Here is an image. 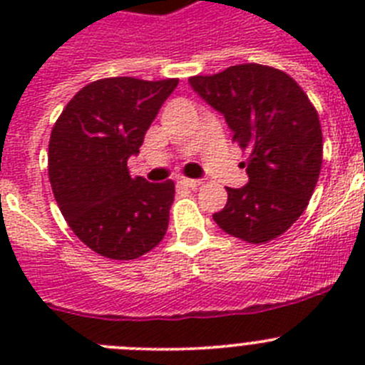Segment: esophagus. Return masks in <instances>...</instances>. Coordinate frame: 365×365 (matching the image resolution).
I'll list each match as a JSON object with an SVG mask.
<instances>
[{
	"label": "esophagus",
	"mask_w": 365,
	"mask_h": 365,
	"mask_svg": "<svg viewBox=\"0 0 365 365\" xmlns=\"http://www.w3.org/2000/svg\"><path fill=\"white\" fill-rule=\"evenodd\" d=\"M179 185L180 186H185V188H197V186L202 185V180L199 179H180L179 180Z\"/></svg>",
	"instance_id": "1"
}]
</instances>
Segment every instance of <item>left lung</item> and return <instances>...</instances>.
<instances>
[{"instance_id": "8db88e82", "label": "left lung", "mask_w": 365, "mask_h": 365, "mask_svg": "<svg viewBox=\"0 0 365 365\" xmlns=\"http://www.w3.org/2000/svg\"><path fill=\"white\" fill-rule=\"evenodd\" d=\"M190 86L221 113L234 140L247 150L248 182L227 188L214 214L217 227L248 241L282 235L307 208L322 168V125L302 87L283 71L259 63L232 66Z\"/></svg>"}]
</instances>
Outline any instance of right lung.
<instances>
[{
	"mask_svg": "<svg viewBox=\"0 0 365 365\" xmlns=\"http://www.w3.org/2000/svg\"><path fill=\"white\" fill-rule=\"evenodd\" d=\"M179 80L117 76L87 83L62 111L49 140V180L82 243L109 259H137L168 230L173 180L131 177L128 159Z\"/></svg>",
	"mask_w": 365,
	"mask_h": 365,
	"instance_id": "1",
	"label": "right lung"
}]
</instances>
